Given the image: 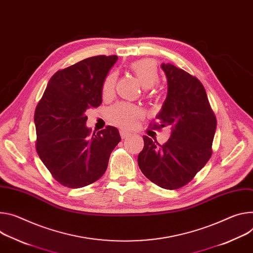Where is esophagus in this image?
I'll return each instance as SVG.
<instances>
[{
	"label": "esophagus",
	"instance_id": "34e87169",
	"mask_svg": "<svg viewBox=\"0 0 253 253\" xmlns=\"http://www.w3.org/2000/svg\"><path fill=\"white\" fill-rule=\"evenodd\" d=\"M120 135H121V137H122L123 139H125V138H128V137H129L131 134H129V133H127V132L121 130V131H120Z\"/></svg>",
	"mask_w": 253,
	"mask_h": 253
}]
</instances>
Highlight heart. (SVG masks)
I'll return each instance as SVG.
<instances>
[{
	"instance_id": "obj_1",
	"label": "heart",
	"mask_w": 253,
	"mask_h": 253,
	"mask_svg": "<svg viewBox=\"0 0 253 253\" xmlns=\"http://www.w3.org/2000/svg\"><path fill=\"white\" fill-rule=\"evenodd\" d=\"M129 68L143 88L152 87L159 80L157 65L152 59L143 58L133 61ZM116 79L117 77L114 73L108 75L102 87L104 96H110L113 93ZM108 116L114 124L129 130L136 125L137 120L143 116V111L133 104L118 103L109 109Z\"/></svg>"
}]
</instances>
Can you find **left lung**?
<instances>
[{
  "label": "left lung",
  "instance_id": "left-lung-1",
  "mask_svg": "<svg viewBox=\"0 0 253 253\" xmlns=\"http://www.w3.org/2000/svg\"><path fill=\"white\" fill-rule=\"evenodd\" d=\"M168 95L153 128L170 127L163 145L144 135L138 154L142 173L158 187L176 190L190 182L208 163L217 121L201 82L170 63H162Z\"/></svg>",
  "mask_w": 253,
  "mask_h": 253
}]
</instances>
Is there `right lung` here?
Here are the masks:
<instances>
[{"label":"right lung","instance_id":"1","mask_svg":"<svg viewBox=\"0 0 253 253\" xmlns=\"http://www.w3.org/2000/svg\"><path fill=\"white\" fill-rule=\"evenodd\" d=\"M117 59L93 56L56 72L36 107V151L62 186L79 189L98 180L121 140L116 127L91 132L85 125V111L102 104L103 84Z\"/></svg>","mask_w":253,"mask_h":253}]
</instances>
